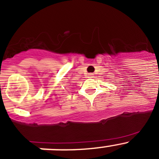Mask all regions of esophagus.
<instances>
[{
  "instance_id": "obj_1",
  "label": "esophagus",
  "mask_w": 159,
  "mask_h": 159,
  "mask_svg": "<svg viewBox=\"0 0 159 159\" xmlns=\"http://www.w3.org/2000/svg\"><path fill=\"white\" fill-rule=\"evenodd\" d=\"M93 74H89L88 75V78H93Z\"/></svg>"
}]
</instances>
